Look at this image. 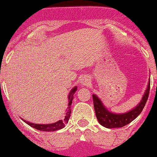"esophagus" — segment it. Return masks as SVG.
<instances>
[{"mask_svg":"<svg viewBox=\"0 0 157 157\" xmlns=\"http://www.w3.org/2000/svg\"><path fill=\"white\" fill-rule=\"evenodd\" d=\"M81 84L82 86H88L89 83V79L87 77H82L81 78V81H80Z\"/></svg>","mask_w":157,"mask_h":157,"instance_id":"34e87169","label":"esophagus"}]
</instances>
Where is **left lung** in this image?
<instances>
[{"mask_svg": "<svg viewBox=\"0 0 157 157\" xmlns=\"http://www.w3.org/2000/svg\"><path fill=\"white\" fill-rule=\"evenodd\" d=\"M150 89V83L149 82L147 89L145 92L141 102L139 103V105L131 111L128 112L126 113H123V114H115V113H110L109 111H108V109H105V107L104 106L102 102L100 101L99 98L95 95H92L95 116H96L98 122L102 126L105 128H109V129L120 128L130 123L143 111L145 105L147 103V99H148Z\"/></svg>", "mask_w": 157, "mask_h": 157, "instance_id": "1", "label": "left lung"}]
</instances>
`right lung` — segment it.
<instances>
[{"label": "right lung", "instance_id": "1", "mask_svg": "<svg viewBox=\"0 0 157 157\" xmlns=\"http://www.w3.org/2000/svg\"><path fill=\"white\" fill-rule=\"evenodd\" d=\"M77 90V88L75 87L71 89V91L70 92L69 95H68V107L67 108L66 113L65 115V117L63 118L61 120L58 121V122H55V123H52V124H35V123H32V122H26L25 120H24V122H25L28 125H29L31 127L35 128V129H38V130L41 131H46V132H49V131H55V130H59V129H62V128L65 127V124L69 120L70 116H71V103H72V99L74 98V94L75 92V91Z\"/></svg>", "mask_w": 157, "mask_h": 157}]
</instances>
